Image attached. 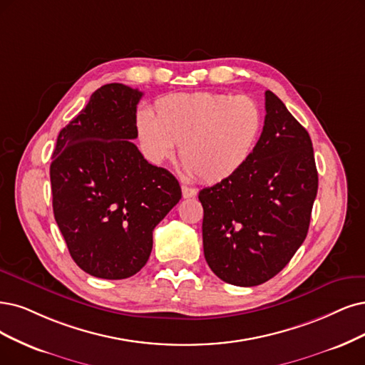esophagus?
Returning a JSON list of instances; mask_svg holds the SVG:
<instances>
[{
    "label": "esophagus",
    "instance_id": "obj_1",
    "mask_svg": "<svg viewBox=\"0 0 365 365\" xmlns=\"http://www.w3.org/2000/svg\"><path fill=\"white\" fill-rule=\"evenodd\" d=\"M182 195H183V198H192L197 195V191L194 190V187L182 185Z\"/></svg>",
    "mask_w": 365,
    "mask_h": 365
}]
</instances>
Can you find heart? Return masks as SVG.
I'll use <instances>...</instances> for the list:
<instances>
[{
    "label": "heart",
    "instance_id": "1",
    "mask_svg": "<svg viewBox=\"0 0 365 365\" xmlns=\"http://www.w3.org/2000/svg\"><path fill=\"white\" fill-rule=\"evenodd\" d=\"M145 158L160 164L179 156L190 175L217 183L235 175L251 158L263 129V111L250 96L175 93L156 101L155 115H137Z\"/></svg>",
    "mask_w": 365,
    "mask_h": 365
}]
</instances>
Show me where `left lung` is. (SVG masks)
<instances>
[{
    "label": "left lung",
    "mask_w": 365,
    "mask_h": 365,
    "mask_svg": "<svg viewBox=\"0 0 365 365\" xmlns=\"http://www.w3.org/2000/svg\"><path fill=\"white\" fill-rule=\"evenodd\" d=\"M264 126L247 164L198 194L203 248L228 284L259 286L275 277L307 237L319 175L313 143L272 91Z\"/></svg>",
    "instance_id": "obj_1"
}]
</instances>
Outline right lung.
Wrapping results in <instances>:
<instances>
[{
	"label": "right lung",
	"instance_id": "right-lung-1",
	"mask_svg": "<svg viewBox=\"0 0 365 365\" xmlns=\"http://www.w3.org/2000/svg\"><path fill=\"white\" fill-rule=\"evenodd\" d=\"M141 98L123 84L102 86L60 130L52 155L53 217L73 262L103 279L140 271L155 227L182 198L178 179L130 141Z\"/></svg>",
	"mask_w": 365,
	"mask_h": 365
}]
</instances>
